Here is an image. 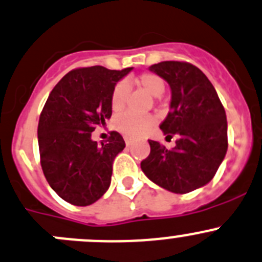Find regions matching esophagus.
I'll use <instances>...</instances> for the list:
<instances>
[{"label": "esophagus", "mask_w": 262, "mask_h": 262, "mask_svg": "<svg viewBox=\"0 0 262 262\" xmlns=\"http://www.w3.org/2000/svg\"><path fill=\"white\" fill-rule=\"evenodd\" d=\"M125 143H126V146H129V144H132V142H133V138H130V137H125Z\"/></svg>", "instance_id": "1"}]
</instances>
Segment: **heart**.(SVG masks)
<instances>
[{"mask_svg": "<svg viewBox=\"0 0 262 262\" xmlns=\"http://www.w3.org/2000/svg\"><path fill=\"white\" fill-rule=\"evenodd\" d=\"M134 82L143 88L154 97H159L162 95L165 90V83L161 78L154 73H143L134 78ZM126 96H128V87L125 83L120 82L115 85L111 95V107L114 111H120L125 106ZM155 123V119L149 115H139L128 111V113L120 114L114 120V126L119 132L129 137H137L148 130Z\"/></svg>", "mask_w": 262, "mask_h": 262, "instance_id": "obj_1", "label": "heart"}]
</instances>
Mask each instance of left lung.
<instances>
[{
	"instance_id": "1",
	"label": "left lung",
	"mask_w": 262,
	"mask_h": 262,
	"mask_svg": "<svg viewBox=\"0 0 262 262\" xmlns=\"http://www.w3.org/2000/svg\"><path fill=\"white\" fill-rule=\"evenodd\" d=\"M169 83L171 102L160 128L166 138L177 134L166 149L149 139L151 152L141 162L149 180L174 193L204 187L216 174L228 148L224 106L206 75L185 61H162L149 67Z\"/></svg>"
}]
</instances>
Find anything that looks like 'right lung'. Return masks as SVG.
Listing matches in <instances>:
<instances>
[{
    "mask_svg": "<svg viewBox=\"0 0 262 262\" xmlns=\"http://www.w3.org/2000/svg\"><path fill=\"white\" fill-rule=\"evenodd\" d=\"M132 68H77L55 85L38 123L40 166L48 184L69 204L88 206L107 190L113 161L125 147L118 132L97 144L92 132L111 118V95Z\"/></svg>",
    "mask_w": 262,
    "mask_h": 262,
    "instance_id": "right-lung-1",
    "label": "right lung"
}]
</instances>
